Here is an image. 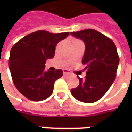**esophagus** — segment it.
Returning a JSON list of instances; mask_svg holds the SVG:
<instances>
[{"instance_id": "1", "label": "esophagus", "mask_w": 132, "mask_h": 132, "mask_svg": "<svg viewBox=\"0 0 132 132\" xmlns=\"http://www.w3.org/2000/svg\"><path fill=\"white\" fill-rule=\"evenodd\" d=\"M63 74L64 75H70V72L68 70H64Z\"/></svg>"}]
</instances>
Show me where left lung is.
I'll return each mask as SVG.
<instances>
[{
    "label": "left lung",
    "instance_id": "left-lung-1",
    "mask_svg": "<svg viewBox=\"0 0 132 132\" xmlns=\"http://www.w3.org/2000/svg\"><path fill=\"white\" fill-rule=\"evenodd\" d=\"M70 34L85 43L82 64L87 70L85 79L78 76L79 86L71 89V94L80 101L93 103L104 96L116 78L119 64L117 48L111 39L94 29Z\"/></svg>",
    "mask_w": 132,
    "mask_h": 132
}]
</instances>
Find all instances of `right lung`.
I'll return each mask as SVG.
<instances>
[{
    "label": "right lung",
    "instance_id": "add662e5",
    "mask_svg": "<svg viewBox=\"0 0 132 132\" xmlns=\"http://www.w3.org/2000/svg\"><path fill=\"white\" fill-rule=\"evenodd\" d=\"M69 32L50 33L40 30L25 36L11 49L9 67L16 88L26 98L40 101L53 93L54 82L62 70H45L47 59L53 58L55 47Z\"/></svg>",
    "mask_w": 132,
    "mask_h": 132
}]
</instances>
